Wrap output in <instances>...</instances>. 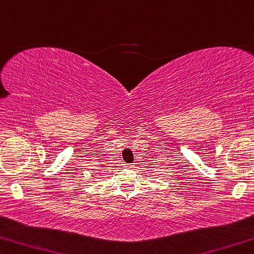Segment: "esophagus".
Here are the masks:
<instances>
[{
	"instance_id": "obj_1",
	"label": "esophagus",
	"mask_w": 254,
	"mask_h": 254,
	"mask_svg": "<svg viewBox=\"0 0 254 254\" xmlns=\"http://www.w3.org/2000/svg\"><path fill=\"white\" fill-rule=\"evenodd\" d=\"M124 166L126 168H134V165H132V163H125Z\"/></svg>"
}]
</instances>
